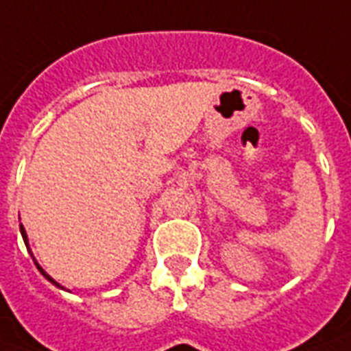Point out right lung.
<instances>
[{
    "label": "right lung",
    "instance_id": "right-lung-1",
    "mask_svg": "<svg viewBox=\"0 0 351 351\" xmlns=\"http://www.w3.org/2000/svg\"><path fill=\"white\" fill-rule=\"evenodd\" d=\"M20 232H22V237H24V243H25V245H27V235H25V230H24V226H20ZM33 262H35V258H33ZM35 265H37V269H39L40 273H43V275H45V277L48 278V280H50V282H52V284H56V286H60V284L56 282V280H53V278L50 277V275H48V273H46L45 269H43V267H39V263L35 262Z\"/></svg>",
    "mask_w": 351,
    "mask_h": 351
}]
</instances>
